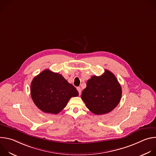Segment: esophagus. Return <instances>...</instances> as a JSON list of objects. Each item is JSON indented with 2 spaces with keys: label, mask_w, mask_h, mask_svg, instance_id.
<instances>
[{
  "label": "esophagus",
  "mask_w": 156,
  "mask_h": 156,
  "mask_svg": "<svg viewBox=\"0 0 156 156\" xmlns=\"http://www.w3.org/2000/svg\"><path fill=\"white\" fill-rule=\"evenodd\" d=\"M77 90H78V93H79V94L80 95V94H81V87H77Z\"/></svg>",
  "instance_id": "34e87169"
}]
</instances>
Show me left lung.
I'll list each match as a JSON object with an SVG mask.
<instances>
[{"mask_svg":"<svg viewBox=\"0 0 156 156\" xmlns=\"http://www.w3.org/2000/svg\"><path fill=\"white\" fill-rule=\"evenodd\" d=\"M122 87L115 76L108 70L99 76H93L86 83L81 99L87 108L96 115L107 114L119 104Z\"/></svg>","mask_w":156,"mask_h":156,"instance_id":"8db88e82","label":"left lung"}]
</instances>
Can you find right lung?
Listing matches in <instances>:
<instances>
[{
    "label": "right lung",
    "instance_id": "right-lung-1",
    "mask_svg": "<svg viewBox=\"0 0 156 156\" xmlns=\"http://www.w3.org/2000/svg\"><path fill=\"white\" fill-rule=\"evenodd\" d=\"M31 96L35 105L42 112L57 114L72 97L78 96V92L62 75L47 69L33 78Z\"/></svg>",
    "mask_w": 156,
    "mask_h": 156
}]
</instances>
